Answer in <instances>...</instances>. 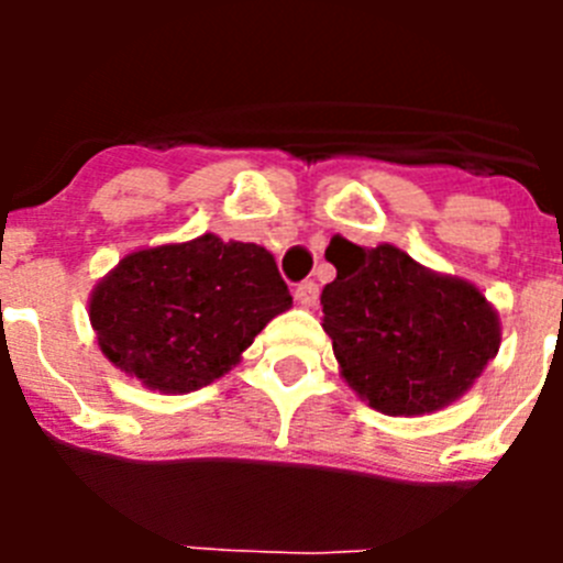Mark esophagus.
I'll return each instance as SVG.
<instances>
[{
  "label": "esophagus",
  "mask_w": 563,
  "mask_h": 563,
  "mask_svg": "<svg viewBox=\"0 0 563 563\" xmlns=\"http://www.w3.org/2000/svg\"><path fill=\"white\" fill-rule=\"evenodd\" d=\"M296 301L301 307H307V310H312V307L318 305V285H316V282H301V285L296 287Z\"/></svg>",
  "instance_id": "esophagus-1"
}]
</instances>
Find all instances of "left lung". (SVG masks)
Here are the masks:
<instances>
[{"label":"left lung","mask_w":563,"mask_h":563,"mask_svg":"<svg viewBox=\"0 0 563 563\" xmlns=\"http://www.w3.org/2000/svg\"><path fill=\"white\" fill-rule=\"evenodd\" d=\"M338 276L321 292L341 377L372 409L434 415L460 400L501 343L499 312L460 276L429 271L395 245L332 239Z\"/></svg>","instance_id":"obj_1"}]
</instances>
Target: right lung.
<instances>
[{
    "mask_svg": "<svg viewBox=\"0 0 563 563\" xmlns=\"http://www.w3.org/2000/svg\"><path fill=\"white\" fill-rule=\"evenodd\" d=\"M290 305L271 251L202 233L126 253L92 287L89 324L114 369L188 395L231 372Z\"/></svg>",
    "mask_w": 563,
    "mask_h": 563,
    "instance_id": "add662e5",
    "label": "right lung"
}]
</instances>
